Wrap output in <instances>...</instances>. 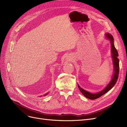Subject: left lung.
I'll return each instance as SVG.
<instances>
[{
  "label": "left lung",
  "mask_w": 127,
  "mask_h": 127,
  "mask_svg": "<svg viewBox=\"0 0 127 127\" xmlns=\"http://www.w3.org/2000/svg\"><path fill=\"white\" fill-rule=\"evenodd\" d=\"M105 36L108 39H109L111 44V52H112V57L113 59V65H114V74H113V78L112 80L110 81V82L109 83V84L106 86V88L101 91L97 93H95V94H92L88 91H86L80 87V86L78 84V88L80 92L82 93V94L86 98L89 99L94 100L96 99H97L101 97L103 95L105 94L106 93H107L108 91H109L115 85V84L116 83V82L117 81V79L118 78V75H119V59H118V53L117 52V50L115 47V46L114 44V38H113V36L110 34V33H106Z\"/></svg>",
  "instance_id": "left-lung-1"
}]
</instances>
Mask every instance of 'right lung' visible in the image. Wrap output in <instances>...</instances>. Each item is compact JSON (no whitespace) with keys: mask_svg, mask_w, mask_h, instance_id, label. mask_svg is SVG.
Listing matches in <instances>:
<instances>
[{"mask_svg":"<svg viewBox=\"0 0 127 127\" xmlns=\"http://www.w3.org/2000/svg\"><path fill=\"white\" fill-rule=\"evenodd\" d=\"M46 95H47V94H45V96H46Z\"/></svg>","mask_w":127,"mask_h":127,"instance_id":"1","label":"right lung"}]
</instances>
